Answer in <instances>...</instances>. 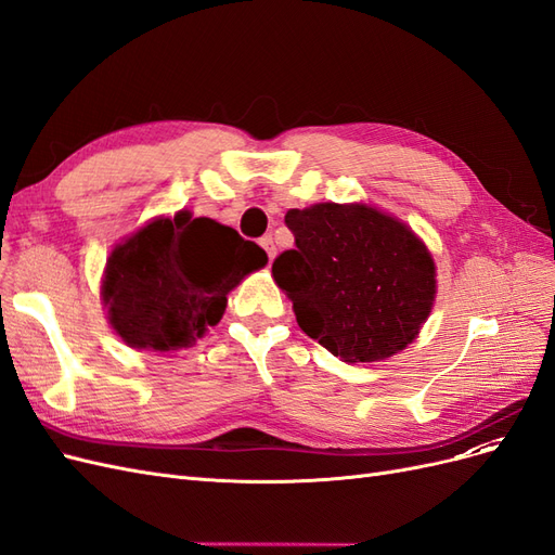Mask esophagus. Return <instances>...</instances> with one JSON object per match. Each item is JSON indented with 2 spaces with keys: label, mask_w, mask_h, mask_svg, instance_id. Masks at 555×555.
Listing matches in <instances>:
<instances>
[{
  "label": "esophagus",
  "mask_w": 555,
  "mask_h": 555,
  "mask_svg": "<svg viewBox=\"0 0 555 555\" xmlns=\"http://www.w3.org/2000/svg\"><path fill=\"white\" fill-rule=\"evenodd\" d=\"M259 245L266 249L268 259H275V251H278V247H275V241H273V236H263V238L259 241Z\"/></svg>",
  "instance_id": "obj_1"
}]
</instances>
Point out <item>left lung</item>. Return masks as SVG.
I'll list each match as a JSON object with an SVG mask.
<instances>
[{
  "instance_id": "1",
  "label": "left lung",
  "mask_w": 555,
  "mask_h": 555,
  "mask_svg": "<svg viewBox=\"0 0 555 555\" xmlns=\"http://www.w3.org/2000/svg\"><path fill=\"white\" fill-rule=\"evenodd\" d=\"M296 247L273 278L312 340L347 363H371L408 347L430 314L435 263L412 229L367 206L317 204L289 210Z\"/></svg>"
}]
</instances>
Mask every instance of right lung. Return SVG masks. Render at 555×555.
<instances>
[{
  "label": "right lung",
  "mask_w": 555,
  "mask_h": 555,
  "mask_svg": "<svg viewBox=\"0 0 555 555\" xmlns=\"http://www.w3.org/2000/svg\"><path fill=\"white\" fill-rule=\"evenodd\" d=\"M266 261L236 229L180 210L113 249L102 284L108 319L129 347H190L220 322L227 294Z\"/></svg>",
  "instance_id": "obj_1"
}]
</instances>
